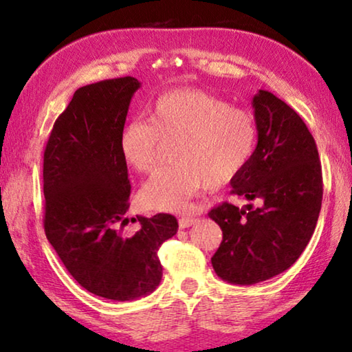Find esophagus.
Returning <instances> with one entry per match:
<instances>
[{
    "instance_id": "34e87169",
    "label": "esophagus",
    "mask_w": 352,
    "mask_h": 352,
    "mask_svg": "<svg viewBox=\"0 0 352 352\" xmlns=\"http://www.w3.org/2000/svg\"><path fill=\"white\" fill-rule=\"evenodd\" d=\"M195 218H190V216H182L179 218V229H187L190 228L192 224H195Z\"/></svg>"
}]
</instances>
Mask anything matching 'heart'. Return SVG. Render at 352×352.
I'll list each match as a JSON object with an SVG mask.
<instances>
[{"instance_id": "heart-1", "label": "heart", "mask_w": 352, "mask_h": 352, "mask_svg": "<svg viewBox=\"0 0 352 352\" xmlns=\"http://www.w3.org/2000/svg\"><path fill=\"white\" fill-rule=\"evenodd\" d=\"M147 122L131 120L118 134L123 162L138 173L155 168L163 146H175L176 163L158 171L139 192L146 208L184 211L205 189L226 184L252 160L256 120L248 110L199 89L162 94L146 110Z\"/></svg>"}]
</instances>
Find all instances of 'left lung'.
Here are the masks:
<instances>
[{"label": "left lung", "mask_w": 352, "mask_h": 352, "mask_svg": "<svg viewBox=\"0 0 352 352\" xmlns=\"http://www.w3.org/2000/svg\"><path fill=\"white\" fill-rule=\"evenodd\" d=\"M258 144L232 194L258 208L224 204L208 213L223 230L211 258L214 272L234 285H253L287 271L314 234L322 206V168L316 141L300 115L269 91L253 98Z\"/></svg>", "instance_id": "8db88e82"}]
</instances>
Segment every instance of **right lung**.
Wrapping results in <instances>:
<instances>
[{"mask_svg":"<svg viewBox=\"0 0 352 352\" xmlns=\"http://www.w3.org/2000/svg\"><path fill=\"white\" fill-rule=\"evenodd\" d=\"M141 83L133 76L76 89L47 139L43 160L45 232L70 276L113 301L152 293L162 280L158 248L177 232L173 214L138 216L123 235L131 186L118 134Z\"/></svg>","mask_w":352,"mask_h":352,"instance_id":"right-lung-1","label":"right lung"}]
</instances>
